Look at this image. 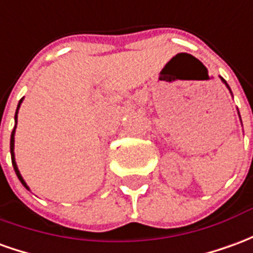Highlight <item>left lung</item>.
Instances as JSON below:
<instances>
[{"mask_svg": "<svg viewBox=\"0 0 253 253\" xmlns=\"http://www.w3.org/2000/svg\"><path fill=\"white\" fill-rule=\"evenodd\" d=\"M220 79H222V82H223V84H226V86H227V89L230 90V87H229V84H226V81H225V79H223V78H220Z\"/></svg>", "mask_w": 253, "mask_h": 253, "instance_id": "8db88e82", "label": "left lung"}]
</instances>
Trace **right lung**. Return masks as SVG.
<instances>
[{
	"label": "right lung",
	"mask_w": 253,
	"mask_h": 253,
	"mask_svg": "<svg viewBox=\"0 0 253 253\" xmlns=\"http://www.w3.org/2000/svg\"><path fill=\"white\" fill-rule=\"evenodd\" d=\"M23 98L19 101V105H17V109H16V114H15V122L17 123V112H19V108H20V104H22ZM15 130H16V126L15 128H13V131H12V134H10V156H12V166H13V169H15V172L16 175H17V178H19V181L22 182L23 186L27 189V190H30V188L27 186V183L24 182V179H23L22 174H20V171H19V169H17V164H16L15 162V152H13V149H15Z\"/></svg>",
	"instance_id": "1"
}]
</instances>
